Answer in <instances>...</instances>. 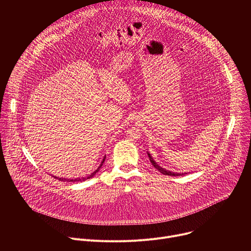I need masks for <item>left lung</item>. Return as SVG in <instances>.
<instances>
[{
    "mask_svg": "<svg viewBox=\"0 0 251 251\" xmlns=\"http://www.w3.org/2000/svg\"><path fill=\"white\" fill-rule=\"evenodd\" d=\"M148 156H149V159H150L152 165H153L159 172H161L163 175H167V176H183V175L187 174V173H182V174H180V173H172V172H170V171H167V170L163 169L162 167H160V166L153 160V158L151 157V155H150L149 153H148Z\"/></svg>",
    "mask_w": 251,
    "mask_h": 251,
    "instance_id": "1",
    "label": "left lung"
}]
</instances>
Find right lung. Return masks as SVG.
Here are the masks:
<instances>
[{"label":"right lung","mask_w":251,"mask_h":251,"mask_svg":"<svg viewBox=\"0 0 251 251\" xmlns=\"http://www.w3.org/2000/svg\"><path fill=\"white\" fill-rule=\"evenodd\" d=\"M104 160H105V158L103 159V161H102V163H101V165L98 167V169L95 171V172H93L91 175H89L88 176H86V177H82V178H75V180H68V182H81V181H85V180H87V178H90V177H92L98 171H99V169L101 168V166H102V164L104 163ZM54 177H56V176H54ZM59 181H66V178H61V177H57ZM67 182V181H66Z\"/></svg>","instance_id":"right-lung-1"}]
</instances>
